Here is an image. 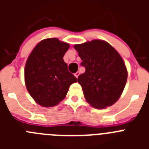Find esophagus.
Returning a JSON list of instances; mask_svg holds the SVG:
<instances>
[{
	"mask_svg": "<svg viewBox=\"0 0 149 149\" xmlns=\"http://www.w3.org/2000/svg\"><path fill=\"white\" fill-rule=\"evenodd\" d=\"M79 75H80V72H77L75 74H74V76H75V77H77H77H78Z\"/></svg>",
	"mask_w": 149,
	"mask_h": 149,
	"instance_id": "esophagus-1",
	"label": "esophagus"
}]
</instances>
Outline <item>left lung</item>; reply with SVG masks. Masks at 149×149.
Instances as JSON below:
<instances>
[{"mask_svg":"<svg viewBox=\"0 0 149 149\" xmlns=\"http://www.w3.org/2000/svg\"><path fill=\"white\" fill-rule=\"evenodd\" d=\"M74 48L86 69L77 81L88 103L98 109L113 104L123 92L127 78L120 55L109 43L98 39L75 45Z\"/></svg>","mask_w":149,"mask_h":149,"instance_id":"8db88e82","label":"left lung"}]
</instances>
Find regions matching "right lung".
Returning a JSON list of instances; mask_svg holds the SVG:
<instances>
[{
    "mask_svg": "<svg viewBox=\"0 0 149 149\" xmlns=\"http://www.w3.org/2000/svg\"><path fill=\"white\" fill-rule=\"evenodd\" d=\"M69 45L51 38L41 41L27 60L24 78L27 91L36 103L54 107L64 99L77 79L68 72L63 56Z\"/></svg>",
    "mask_w": 149,
    "mask_h": 149,
    "instance_id": "1",
    "label": "right lung"
}]
</instances>
